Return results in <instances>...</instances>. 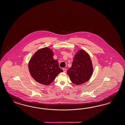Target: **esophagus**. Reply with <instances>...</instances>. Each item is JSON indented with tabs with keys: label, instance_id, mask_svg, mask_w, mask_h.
I'll use <instances>...</instances> for the list:
<instances>
[{
	"label": "esophagus",
	"instance_id": "esophagus-1",
	"mask_svg": "<svg viewBox=\"0 0 125 125\" xmlns=\"http://www.w3.org/2000/svg\"><path fill=\"white\" fill-rule=\"evenodd\" d=\"M62 70L63 71V72H64V73H66V72H67V69H66V68H63L62 69Z\"/></svg>",
	"mask_w": 125,
	"mask_h": 125
}]
</instances>
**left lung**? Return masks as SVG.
Listing matches in <instances>:
<instances>
[{"label":"left lung","mask_w":125,"mask_h":125,"mask_svg":"<svg viewBox=\"0 0 125 125\" xmlns=\"http://www.w3.org/2000/svg\"><path fill=\"white\" fill-rule=\"evenodd\" d=\"M93 73V67L89 55L83 50H80L75 55L72 67L67 73L72 82L80 85L89 80Z\"/></svg>","instance_id":"8db88e82"}]
</instances>
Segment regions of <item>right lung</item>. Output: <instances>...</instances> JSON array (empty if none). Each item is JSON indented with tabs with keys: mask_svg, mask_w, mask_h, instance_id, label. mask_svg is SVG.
I'll list each match as a JSON object with an SVG mask.
<instances>
[{
	"mask_svg": "<svg viewBox=\"0 0 125 125\" xmlns=\"http://www.w3.org/2000/svg\"><path fill=\"white\" fill-rule=\"evenodd\" d=\"M53 52L48 47L36 52L29 63V69L33 79L42 84L48 85L63 71L57 60L53 58Z\"/></svg>",
	"mask_w": 125,
	"mask_h": 125,
	"instance_id": "obj_1",
	"label": "right lung"
}]
</instances>
